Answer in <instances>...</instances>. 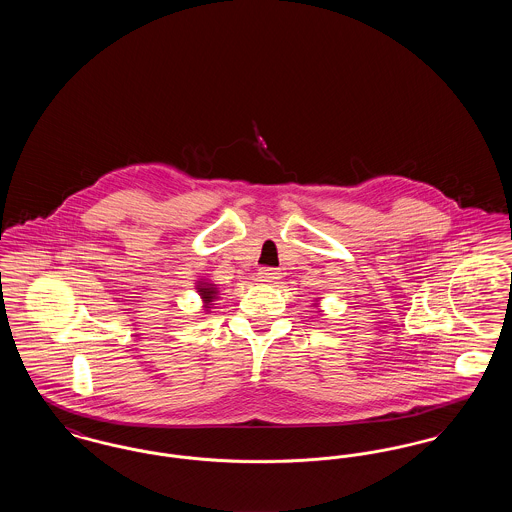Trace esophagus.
Listing matches in <instances>:
<instances>
[{
  "label": "esophagus",
  "mask_w": 512,
  "mask_h": 512,
  "mask_svg": "<svg viewBox=\"0 0 512 512\" xmlns=\"http://www.w3.org/2000/svg\"><path fill=\"white\" fill-rule=\"evenodd\" d=\"M280 270L278 268H261L257 272V280L263 282V284H274L276 280H280Z\"/></svg>",
  "instance_id": "esophagus-1"
}]
</instances>
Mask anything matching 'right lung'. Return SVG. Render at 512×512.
Returning a JSON list of instances; mask_svg holds the SVG:
<instances>
[{
    "label": "right lung",
    "instance_id": "right-lung-1",
    "mask_svg": "<svg viewBox=\"0 0 512 512\" xmlns=\"http://www.w3.org/2000/svg\"><path fill=\"white\" fill-rule=\"evenodd\" d=\"M197 292L201 295V299L205 301V309H211V301L217 295V288H213V284H197Z\"/></svg>",
    "mask_w": 512,
    "mask_h": 512
}]
</instances>
